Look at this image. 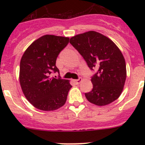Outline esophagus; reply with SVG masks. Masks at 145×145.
<instances>
[{
  "mask_svg": "<svg viewBox=\"0 0 145 145\" xmlns=\"http://www.w3.org/2000/svg\"><path fill=\"white\" fill-rule=\"evenodd\" d=\"M81 81H82V78H78V79L74 80V81H74V83H76V84H79V83H81Z\"/></svg>",
  "mask_w": 145,
  "mask_h": 145,
  "instance_id": "34e87169",
  "label": "esophagus"
}]
</instances>
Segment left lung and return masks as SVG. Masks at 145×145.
<instances>
[{
    "instance_id": "left-lung-1",
    "label": "left lung",
    "mask_w": 145,
    "mask_h": 145,
    "mask_svg": "<svg viewBox=\"0 0 145 145\" xmlns=\"http://www.w3.org/2000/svg\"><path fill=\"white\" fill-rule=\"evenodd\" d=\"M69 42L91 69H97L91 78L93 90L85 94L87 100L100 106L117 100L126 79L125 61L117 45L95 31L76 35Z\"/></svg>"
}]
</instances>
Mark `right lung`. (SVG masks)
Here are the masks:
<instances>
[{
  "label": "right lung",
  "instance_id": "add662e5",
  "mask_svg": "<svg viewBox=\"0 0 145 145\" xmlns=\"http://www.w3.org/2000/svg\"><path fill=\"white\" fill-rule=\"evenodd\" d=\"M69 38L44 35L27 48L20 61V83L27 100L42 111H54L65 104L72 86L69 81L50 78L59 72L56 59L69 43Z\"/></svg>",
  "mask_w": 145,
  "mask_h": 145
}]
</instances>
